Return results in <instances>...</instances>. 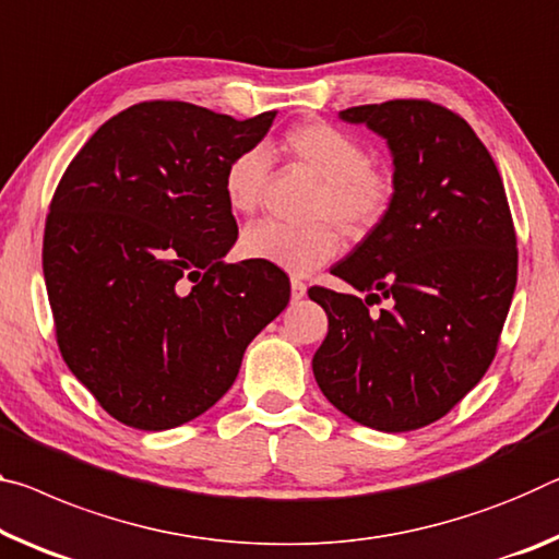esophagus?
<instances>
[{"label": "esophagus", "instance_id": "34e87169", "mask_svg": "<svg viewBox=\"0 0 559 559\" xmlns=\"http://www.w3.org/2000/svg\"><path fill=\"white\" fill-rule=\"evenodd\" d=\"M304 296H306V283L300 278H290V298L300 300Z\"/></svg>", "mask_w": 559, "mask_h": 559}]
</instances>
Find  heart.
<instances>
[{
	"mask_svg": "<svg viewBox=\"0 0 559 559\" xmlns=\"http://www.w3.org/2000/svg\"><path fill=\"white\" fill-rule=\"evenodd\" d=\"M276 152L321 179L308 206L313 224L294 228L263 221L248 226L241 236L246 259L308 276L338 255L341 236L335 225L345 238L360 241L385 221L395 201V176L388 166L368 162L366 144L350 131L325 121L296 123L283 131ZM269 179L271 166L263 148L251 146L236 154L224 168L228 209L241 216L255 214Z\"/></svg>",
	"mask_w": 559,
	"mask_h": 559,
	"instance_id": "1",
	"label": "heart"
}]
</instances>
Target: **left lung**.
Wrapping results in <instances>:
<instances>
[{
    "label": "left lung",
    "instance_id": "8db88e82",
    "mask_svg": "<svg viewBox=\"0 0 559 559\" xmlns=\"http://www.w3.org/2000/svg\"><path fill=\"white\" fill-rule=\"evenodd\" d=\"M341 119L388 141L395 201L331 269L362 298L308 290L328 313L313 376L350 420L418 430L453 411L498 353L518 283L515 226L498 166L455 111L393 99Z\"/></svg>",
    "mask_w": 559,
    "mask_h": 559
}]
</instances>
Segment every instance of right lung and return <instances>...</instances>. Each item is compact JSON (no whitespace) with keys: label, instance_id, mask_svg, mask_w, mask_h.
I'll list each match as a JSON object with an SVG mask.
<instances>
[{"label":"right lung","instance_id":"add662e5","mask_svg":"<svg viewBox=\"0 0 559 559\" xmlns=\"http://www.w3.org/2000/svg\"><path fill=\"white\" fill-rule=\"evenodd\" d=\"M273 119L141 102L102 123L61 176L41 248L57 343L129 428L168 430L206 413L288 306L276 265L224 261L238 238L224 168Z\"/></svg>","mask_w":559,"mask_h":559}]
</instances>
